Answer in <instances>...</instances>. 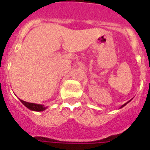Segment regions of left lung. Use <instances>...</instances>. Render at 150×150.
<instances>
[{
    "mask_svg": "<svg viewBox=\"0 0 150 150\" xmlns=\"http://www.w3.org/2000/svg\"><path fill=\"white\" fill-rule=\"evenodd\" d=\"M130 101H131V100H129V101H128V102L125 103V104H123V105H122V106H121V107H120V108H121V107H125V105H126V104H127V103H129V102H130Z\"/></svg>",
    "mask_w": 150,
    "mask_h": 150,
    "instance_id": "left-lung-1",
    "label": "left lung"
}]
</instances>
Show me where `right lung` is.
<instances>
[{
	"label": "right lung",
	"instance_id": "add662e5",
	"mask_svg": "<svg viewBox=\"0 0 150 150\" xmlns=\"http://www.w3.org/2000/svg\"><path fill=\"white\" fill-rule=\"evenodd\" d=\"M20 101H21L27 108H29V110H33V111H43V110H46V108H47V107H44V105L33 103H28L25 102V101H23V100H20Z\"/></svg>",
	"mask_w": 150,
	"mask_h": 150
}]
</instances>
